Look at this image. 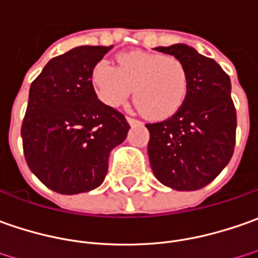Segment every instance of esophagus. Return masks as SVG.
<instances>
[{
	"mask_svg": "<svg viewBox=\"0 0 258 258\" xmlns=\"http://www.w3.org/2000/svg\"><path fill=\"white\" fill-rule=\"evenodd\" d=\"M127 122H128L130 125H140L141 124V121L136 120V118H131V117H127Z\"/></svg>",
	"mask_w": 258,
	"mask_h": 258,
	"instance_id": "esophagus-1",
	"label": "esophagus"
}]
</instances>
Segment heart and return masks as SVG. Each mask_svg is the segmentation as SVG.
Listing matches in <instances>:
<instances>
[{
    "label": "heart",
    "mask_w": 258,
    "mask_h": 258,
    "mask_svg": "<svg viewBox=\"0 0 258 258\" xmlns=\"http://www.w3.org/2000/svg\"><path fill=\"white\" fill-rule=\"evenodd\" d=\"M95 93L105 105L118 108L134 90L140 111L150 120H165L182 107L188 94V73L178 58L160 52L128 51L117 67L98 62L91 73Z\"/></svg>",
    "instance_id": "1"
}]
</instances>
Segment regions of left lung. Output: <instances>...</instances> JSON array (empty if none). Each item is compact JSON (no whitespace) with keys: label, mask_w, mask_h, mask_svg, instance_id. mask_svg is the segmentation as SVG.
I'll use <instances>...</instances> for the list:
<instances>
[{"label":"left lung","mask_w":258,"mask_h":258,"mask_svg":"<svg viewBox=\"0 0 258 258\" xmlns=\"http://www.w3.org/2000/svg\"><path fill=\"white\" fill-rule=\"evenodd\" d=\"M154 49L185 66L188 94L173 117L146 125L151 170L173 190H200L223 171L234 151L237 115L231 81L214 59L190 45Z\"/></svg>","instance_id":"left-lung-1"}]
</instances>
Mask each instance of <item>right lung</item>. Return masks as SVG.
<instances>
[{
	"label": "right lung",
	"instance_id": "right-lung-1",
	"mask_svg": "<svg viewBox=\"0 0 258 258\" xmlns=\"http://www.w3.org/2000/svg\"><path fill=\"white\" fill-rule=\"evenodd\" d=\"M81 45L49 59L30 87L21 127L32 173L59 194L100 187L108 157L128 133L125 117L98 100L91 73L110 49Z\"/></svg>",
	"mask_w": 258,
	"mask_h": 258
}]
</instances>
